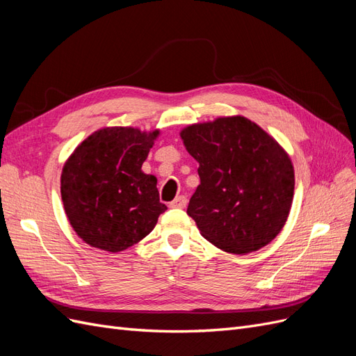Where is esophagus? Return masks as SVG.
<instances>
[{
    "instance_id": "esophagus-1",
    "label": "esophagus",
    "mask_w": 356,
    "mask_h": 356,
    "mask_svg": "<svg viewBox=\"0 0 356 356\" xmlns=\"http://www.w3.org/2000/svg\"><path fill=\"white\" fill-rule=\"evenodd\" d=\"M169 207H170V208H178V209L186 208V207H187V197H186V196H178V197H175L174 200H172V202L169 203Z\"/></svg>"
}]
</instances>
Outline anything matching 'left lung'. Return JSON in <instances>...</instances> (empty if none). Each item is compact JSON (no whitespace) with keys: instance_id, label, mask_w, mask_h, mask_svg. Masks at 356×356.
Here are the masks:
<instances>
[{"instance_id":"8db88e82","label":"left lung","mask_w":356,"mask_h":356,"mask_svg":"<svg viewBox=\"0 0 356 356\" xmlns=\"http://www.w3.org/2000/svg\"><path fill=\"white\" fill-rule=\"evenodd\" d=\"M181 138L199 161L200 184L187 213L203 238L232 254L270 243L294 196V168L285 149L242 115L191 124Z\"/></svg>"}]
</instances>
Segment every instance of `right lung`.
<instances>
[{
  "mask_svg": "<svg viewBox=\"0 0 356 356\" xmlns=\"http://www.w3.org/2000/svg\"><path fill=\"white\" fill-rule=\"evenodd\" d=\"M159 131L105 127L74 149L62 169L60 195L70 224L93 248L118 252L154 229L168 208L154 175L141 170Z\"/></svg>",
  "mask_w": 356,
  "mask_h": 356,
  "instance_id": "obj_1",
  "label": "right lung"
}]
</instances>
